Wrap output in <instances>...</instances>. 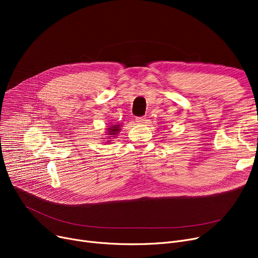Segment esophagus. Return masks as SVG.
Segmentation results:
<instances>
[{
  "label": "esophagus",
  "instance_id": "esophagus-1",
  "mask_svg": "<svg viewBox=\"0 0 258 258\" xmlns=\"http://www.w3.org/2000/svg\"><path fill=\"white\" fill-rule=\"evenodd\" d=\"M145 118L144 117H138V118H136V122L138 124H143V123H145Z\"/></svg>",
  "mask_w": 258,
  "mask_h": 258
}]
</instances>
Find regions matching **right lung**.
<instances>
[{"instance_id":"1","label":"right lung","mask_w":258,"mask_h":258,"mask_svg":"<svg viewBox=\"0 0 258 258\" xmlns=\"http://www.w3.org/2000/svg\"><path fill=\"white\" fill-rule=\"evenodd\" d=\"M106 142H108V143H111L113 140L112 139H114V138H116V136L117 135L120 133V131H121V124H112V125H108L107 127H106ZM104 139V138H103Z\"/></svg>"}]
</instances>
